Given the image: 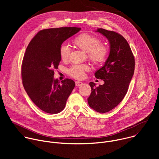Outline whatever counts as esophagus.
I'll return each instance as SVG.
<instances>
[{"mask_svg": "<svg viewBox=\"0 0 159 159\" xmlns=\"http://www.w3.org/2000/svg\"><path fill=\"white\" fill-rule=\"evenodd\" d=\"M82 84V83L81 82H79V81H76V82H75V85H76L77 87L80 86Z\"/></svg>", "mask_w": 159, "mask_h": 159, "instance_id": "34e87169", "label": "esophagus"}]
</instances>
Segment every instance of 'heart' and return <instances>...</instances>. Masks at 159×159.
Wrapping results in <instances>:
<instances>
[{"label": "heart", "instance_id": "b5f03b06", "mask_svg": "<svg viewBox=\"0 0 159 159\" xmlns=\"http://www.w3.org/2000/svg\"><path fill=\"white\" fill-rule=\"evenodd\" d=\"M74 44L84 52H86L89 59L95 64L104 62L107 56L108 50L97 36L87 33H82L76 36L72 41ZM70 48L67 44H62L59 48V55L62 61L69 58ZM89 70L86 65H74L68 69L69 74L78 79L84 77V72Z\"/></svg>", "mask_w": 159, "mask_h": 159}]
</instances>
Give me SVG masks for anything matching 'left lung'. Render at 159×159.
<instances>
[{
    "mask_svg": "<svg viewBox=\"0 0 159 159\" xmlns=\"http://www.w3.org/2000/svg\"><path fill=\"white\" fill-rule=\"evenodd\" d=\"M109 43V54L103 66L94 75L103 80L104 84L96 87L90 82L91 94L89 106L100 113L107 112L117 106L125 98L134 70V58L127 41L121 34L98 28Z\"/></svg>",
    "mask_w": 159,
    "mask_h": 159,
    "instance_id": "8db88e82",
    "label": "left lung"
}]
</instances>
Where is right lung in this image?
Listing matches in <instances>:
<instances>
[{
  "label": "right lung",
  "mask_w": 159,
  "mask_h": 159,
  "mask_svg": "<svg viewBox=\"0 0 159 159\" xmlns=\"http://www.w3.org/2000/svg\"><path fill=\"white\" fill-rule=\"evenodd\" d=\"M80 30L65 27L41 30L26 48L22 63V84L32 101L45 112H60L75 87L72 79L60 82L54 79V69L61 60L60 45Z\"/></svg>",
  "instance_id": "add662e5"
}]
</instances>
